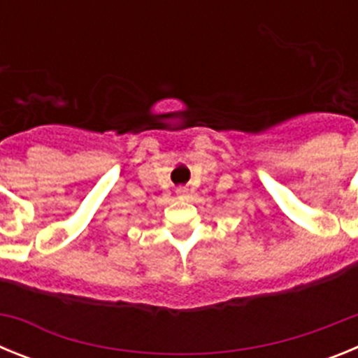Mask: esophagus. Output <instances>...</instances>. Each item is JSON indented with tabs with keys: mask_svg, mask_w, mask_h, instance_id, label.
<instances>
[{
	"mask_svg": "<svg viewBox=\"0 0 358 358\" xmlns=\"http://www.w3.org/2000/svg\"><path fill=\"white\" fill-rule=\"evenodd\" d=\"M176 192H177V195H186L189 192V189L186 188V186H179V188H177Z\"/></svg>",
	"mask_w": 358,
	"mask_h": 358,
	"instance_id": "1",
	"label": "esophagus"
}]
</instances>
